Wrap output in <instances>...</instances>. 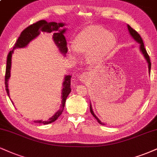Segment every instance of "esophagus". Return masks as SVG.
<instances>
[{"label":"esophagus","mask_w":157,"mask_h":157,"mask_svg":"<svg viewBox=\"0 0 157 157\" xmlns=\"http://www.w3.org/2000/svg\"><path fill=\"white\" fill-rule=\"evenodd\" d=\"M88 77V74L83 73V74H82V75L79 76V79H80V80L81 81V82H85V81L87 80Z\"/></svg>","instance_id":"34e87169"}]
</instances>
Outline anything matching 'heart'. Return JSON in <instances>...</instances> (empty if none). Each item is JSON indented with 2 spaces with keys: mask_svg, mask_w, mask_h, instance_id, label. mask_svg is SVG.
I'll list each match as a JSON object with an SVG mask.
<instances>
[{
  "mask_svg": "<svg viewBox=\"0 0 157 157\" xmlns=\"http://www.w3.org/2000/svg\"><path fill=\"white\" fill-rule=\"evenodd\" d=\"M116 36L98 25H88L82 28L74 39V45H68L67 52L76 59L79 52H85L88 63L99 65L112 54L116 46Z\"/></svg>",
  "mask_w": 157,
  "mask_h": 157,
  "instance_id": "b5f03b06",
  "label": "heart"
}]
</instances>
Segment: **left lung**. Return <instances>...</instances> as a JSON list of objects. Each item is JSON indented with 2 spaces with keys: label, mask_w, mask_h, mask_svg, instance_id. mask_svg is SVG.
<instances>
[{
  "label": "left lung",
  "mask_w": 157,
  "mask_h": 157,
  "mask_svg": "<svg viewBox=\"0 0 157 157\" xmlns=\"http://www.w3.org/2000/svg\"><path fill=\"white\" fill-rule=\"evenodd\" d=\"M127 28H128V31H129V33L130 36L132 37V39L136 41V42L138 43V44H139V45H140V51L141 53L143 54V57H144L145 60H146V62L148 63V72H149V74H150L151 67V61H150V58H149L148 55V53H147L146 50L145 49L144 44H143L142 38H141V36H140L139 33H137V32L135 30H134L132 28L130 27L129 25H127ZM90 113L92 114V116H93L94 118L97 119V121H98V123H99V124H101V125H105V123L101 122V121H100L99 118H98V117L95 115V113H94V110H93V108H92V105H91V103H90Z\"/></svg>",
  "instance_id": "obj_1"
}]
</instances>
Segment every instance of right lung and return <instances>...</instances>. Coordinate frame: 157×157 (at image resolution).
Here are the masks:
<instances>
[{
  "label": "right lung",
  "instance_id": "add662e5",
  "mask_svg": "<svg viewBox=\"0 0 157 157\" xmlns=\"http://www.w3.org/2000/svg\"><path fill=\"white\" fill-rule=\"evenodd\" d=\"M66 24L64 22H47L45 20H40V21L36 22V23L31 25L26 28L19 36L17 42L15 43L13 50L9 52L7 56L6 60V75H5V87L7 94L9 97V90L8 82L11 76V67H12V57L14 50L18 48H24L27 47L28 44L33 39L38 37L40 34L41 32H46V33H52V39L56 44L58 50L64 56H66L67 52V41L63 34L67 31V28H64ZM71 75H65L64 76L63 82V88L61 92V105H60V109L52 116L51 118H49L48 121H43L41 120L34 121L33 122L39 123V124H49L54 122L57 120V118L60 116L63 112L64 106H65L66 99L69 94L71 92ZM13 103V101H12ZM14 105V103H13Z\"/></svg>",
  "mask_w": 157,
  "mask_h": 157
}]
</instances>
